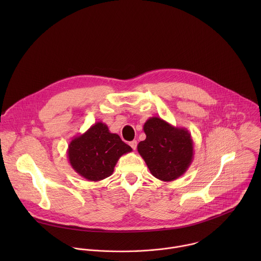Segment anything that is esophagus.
I'll return each mask as SVG.
<instances>
[{
	"label": "esophagus",
	"instance_id": "obj_1",
	"mask_svg": "<svg viewBox=\"0 0 261 261\" xmlns=\"http://www.w3.org/2000/svg\"><path fill=\"white\" fill-rule=\"evenodd\" d=\"M130 146L133 148V150H136V146H137V141L136 140H132L130 141Z\"/></svg>",
	"mask_w": 261,
	"mask_h": 261
}]
</instances>
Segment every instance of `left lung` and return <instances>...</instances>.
I'll list each match as a JSON object with an SVG mask.
<instances>
[{
	"label": "left lung",
	"mask_w": 261,
	"mask_h": 261,
	"mask_svg": "<svg viewBox=\"0 0 261 261\" xmlns=\"http://www.w3.org/2000/svg\"><path fill=\"white\" fill-rule=\"evenodd\" d=\"M143 131L146 138L138 143L137 151L155 177L171 181L187 171L194 155L193 140L187 129L153 117L144 123Z\"/></svg>",
	"instance_id": "obj_1"
}]
</instances>
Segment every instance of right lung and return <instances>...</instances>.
<instances>
[{
    "instance_id": "1",
    "label": "right lung",
    "mask_w": 261,
    "mask_h": 261,
    "mask_svg": "<svg viewBox=\"0 0 261 261\" xmlns=\"http://www.w3.org/2000/svg\"><path fill=\"white\" fill-rule=\"evenodd\" d=\"M130 152L131 146L111 133L106 124L98 122L70 141L67 156L75 172L88 180L98 181L113 174L118 160Z\"/></svg>"
}]
</instances>
